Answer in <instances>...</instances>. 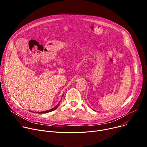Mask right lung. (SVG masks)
Returning <instances> with one entry per match:
<instances>
[{"mask_svg":"<svg viewBox=\"0 0 147 147\" xmlns=\"http://www.w3.org/2000/svg\"><path fill=\"white\" fill-rule=\"evenodd\" d=\"M59 103L57 105H56L55 108H52V109H50V110H48V111H44V112H35V113H48V112H52V111H55V109H57V108L58 106H59Z\"/></svg>","mask_w":147,"mask_h":147,"instance_id":"1","label":"right lung"}]
</instances>
